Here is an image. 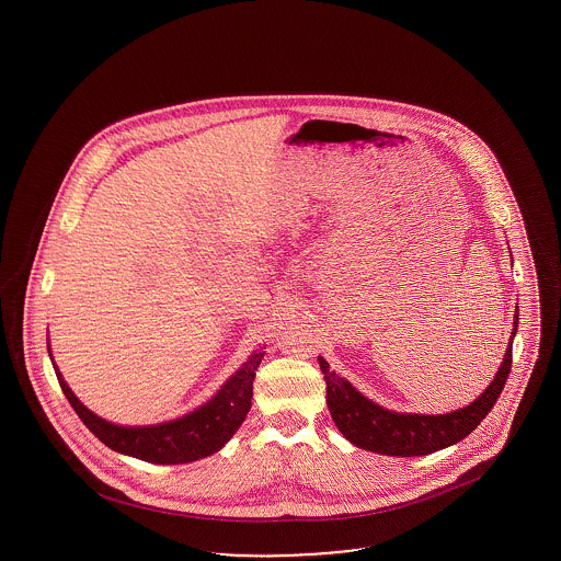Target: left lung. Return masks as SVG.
Segmentation results:
<instances>
[{"label": "left lung", "instance_id": "obj_1", "mask_svg": "<svg viewBox=\"0 0 561 561\" xmlns=\"http://www.w3.org/2000/svg\"><path fill=\"white\" fill-rule=\"evenodd\" d=\"M517 321L519 318L515 311L511 345L490 387L471 405L439 416L400 414L385 410L378 403L364 398L359 391H355L348 380L330 373L328 362L320 357L321 373L325 378V401L334 425L357 448L387 456H423L465 439L485 419L507 382Z\"/></svg>", "mask_w": 561, "mask_h": 561}]
</instances>
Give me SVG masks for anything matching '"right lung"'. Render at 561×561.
<instances>
[{
	"label": "right lung",
	"mask_w": 561,
	"mask_h": 561,
	"mask_svg": "<svg viewBox=\"0 0 561 561\" xmlns=\"http://www.w3.org/2000/svg\"><path fill=\"white\" fill-rule=\"evenodd\" d=\"M263 355L265 351L250 355V359L222 385V389L206 405L197 408L179 421H170L156 427H119L103 421L73 396L56 364L54 373L65 398L78 412L81 423L111 450L128 454L147 462L181 465L218 453L240 428L252 405V380L256 376L259 364L263 362Z\"/></svg>",
	"instance_id": "add662e5"
}]
</instances>
